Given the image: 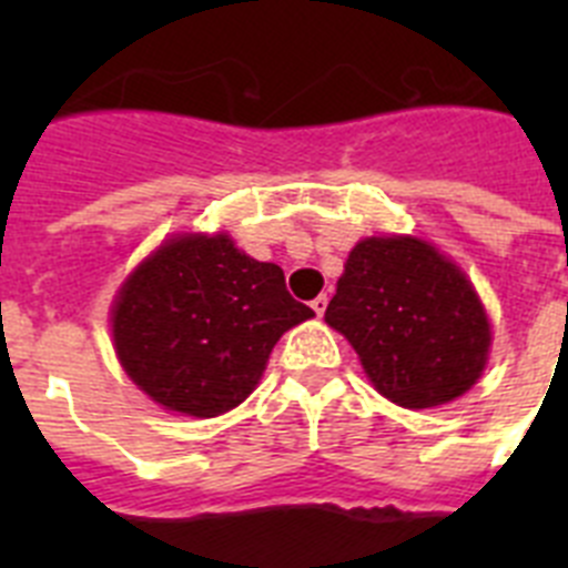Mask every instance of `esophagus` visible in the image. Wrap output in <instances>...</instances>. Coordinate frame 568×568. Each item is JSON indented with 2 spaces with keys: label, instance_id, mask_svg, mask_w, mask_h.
I'll use <instances>...</instances> for the list:
<instances>
[{
  "label": "esophagus",
  "instance_id": "34e87169",
  "mask_svg": "<svg viewBox=\"0 0 568 568\" xmlns=\"http://www.w3.org/2000/svg\"><path fill=\"white\" fill-rule=\"evenodd\" d=\"M327 304H329V298L327 295H318V298H313V310H315V315H324V310H327Z\"/></svg>",
  "mask_w": 568,
  "mask_h": 568
}]
</instances>
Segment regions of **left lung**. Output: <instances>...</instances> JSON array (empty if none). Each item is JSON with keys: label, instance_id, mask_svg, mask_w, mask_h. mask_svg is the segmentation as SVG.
<instances>
[{"label": "left lung", "instance_id": "1", "mask_svg": "<svg viewBox=\"0 0 568 568\" xmlns=\"http://www.w3.org/2000/svg\"><path fill=\"white\" fill-rule=\"evenodd\" d=\"M324 321L353 344L375 389L406 409L460 398L489 358V318L471 281L413 235L358 241Z\"/></svg>", "mask_w": 568, "mask_h": 568}]
</instances>
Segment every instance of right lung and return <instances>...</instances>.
<instances>
[{
  "instance_id": "add662e5",
  "label": "right lung",
  "mask_w": 568,
  "mask_h": 568,
  "mask_svg": "<svg viewBox=\"0 0 568 568\" xmlns=\"http://www.w3.org/2000/svg\"><path fill=\"white\" fill-rule=\"evenodd\" d=\"M313 315L278 264L250 258L227 233H182L128 275L110 327L144 395L170 413L215 418L253 393L281 335Z\"/></svg>"
}]
</instances>
